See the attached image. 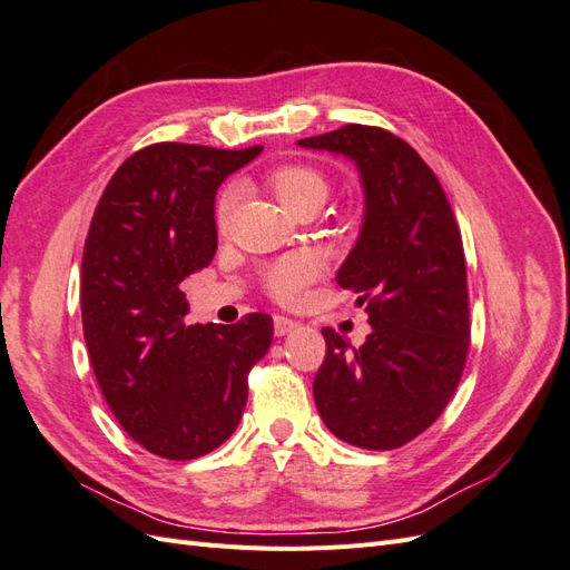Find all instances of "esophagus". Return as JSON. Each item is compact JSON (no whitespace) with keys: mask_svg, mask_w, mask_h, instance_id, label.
I'll return each instance as SVG.
<instances>
[{"mask_svg":"<svg viewBox=\"0 0 570 570\" xmlns=\"http://www.w3.org/2000/svg\"><path fill=\"white\" fill-rule=\"evenodd\" d=\"M273 331H275V335H278V337H285V335H289V333L299 331V323L287 318V316H275V318H273Z\"/></svg>","mask_w":570,"mask_h":570,"instance_id":"1","label":"esophagus"}]
</instances>
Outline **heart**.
Segmentation results:
<instances>
[{
	"mask_svg": "<svg viewBox=\"0 0 570 570\" xmlns=\"http://www.w3.org/2000/svg\"><path fill=\"white\" fill-rule=\"evenodd\" d=\"M266 183L285 209L295 216L308 209V206L321 209V204L327 199V195H331V180H327V176L321 168L308 166V164H285V166L273 168ZM235 204H237V189L235 187L223 189L216 199V212H214L218 233L228 230ZM318 275H321V262L316 256L292 254L266 268L264 285L273 299H278L283 304H297L304 297V289L312 285Z\"/></svg>",
	"mask_w": 570,
	"mask_h": 570,
	"instance_id": "1",
	"label": "heart"
}]
</instances>
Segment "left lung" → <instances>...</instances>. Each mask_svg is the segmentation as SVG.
I'll return each mask as SVG.
<instances>
[{
    "mask_svg": "<svg viewBox=\"0 0 570 570\" xmlns=\"http://www.w3.org/2000/svg\"><path fill=\"white\" fill-rule=\"evenodd\" d=\"M297 145L352 159L364 187V223L335 281L366 304L373 331L356 350L323 327L314 400L342 442L396 450L438 421L465 366L461 233L438 176L402 137L352 124Z\"/></svg>",
    "mask_w": 570,
    "mask_h": 570,
    "instance_id": "8db88e82",
    "label": "left lung"
}]
</instances>
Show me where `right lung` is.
I'll return each instance as SVG.
<instances>
[{
    "label": "right lung",
    "instance_id": "obj_1",
    "mask_svg": "<svg viewBox=\"0 0 570 570\" xmlns=\"http://www.w3.org/2000/svg\"><path fill=\"white\" fill-rule=\"evenodd\" d=\"M264 147L159 142L109 180L82 252L80 308L92 371L126 433L147 452L189 461L243 419L247 375L273 321L185 325L180 283L216 254V189Z\"/></svg>",
    "mask_w": 570,
    "mask_h": 570
}]
</instances>
